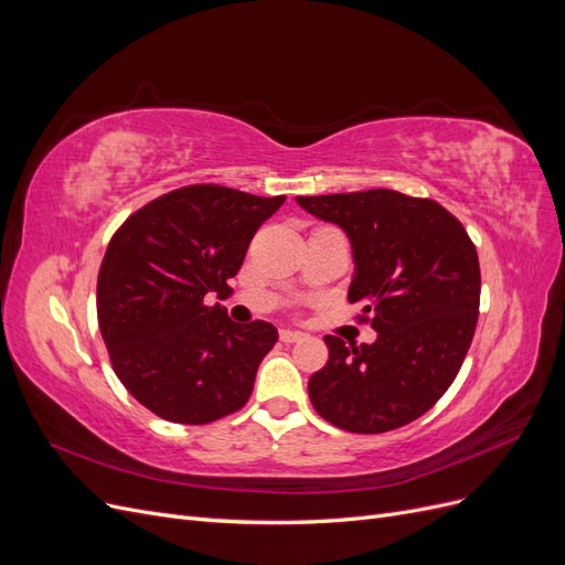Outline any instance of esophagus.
<instances>
[{
	"mask_svg": "<svg viewBox=\"0 0 565 565\" xmlns=\"http://www.w3.org/2000/svg\"><path fill=\"white\" fill-rule=\"evenodd\" d=\"M303 334L297 332V330H280V341H285V344H295V341H301Z\"/></svg>",
	"mask_w": 565,
	"mask_h": 565,
	"instance_id": "esophagus-1",
	"label": "esophagus"
}]
</instances>
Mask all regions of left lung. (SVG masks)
<instances>
[{
    "instance_id": "obj_1",
    "label": "left lung",
    "mask_w": 565,
    "mask_h": 565,
    "mask_svg": "<svg viewBox=\"0 0 565 565\" xmlns=\"http://www.w3.org/2000/svg\"><path fill=\"white\" fill-rule=\"evenodd\" d=\"M347 233L349 301L377 339L324 337L330 361L309 380L316 413L353 434H384L422 417L455 382L471 347L481 268L465 226L434 200L388 188L297 198Z\"/></svg>"
}]
</instances>
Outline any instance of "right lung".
Instances as JSON below:
<instances>
[{
	"mask_svg": "<svg viewBox=\"0 0 565 565\" xmlns=\"http://www.w3.org/2000/svg\"><path fill=\"white\" fill-rule=\"evenodd\" d=\"M282 202L188 185L115 233L98 273V328L119 382L158 417L210 424L247 403L278 330L266 320L233 322L224 306H204V295L233 292L228 278Z\"/></svg>",
	"mask_w": 565,
	"mask_h": 565,
	"instance_id": "right-lung-1",
	"label": "right lung"
}]
</instances>
